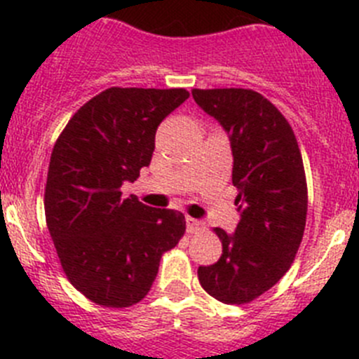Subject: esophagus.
Instances as JSON below:
<instances>
[{
  "label": "esophagus",
  "mask_w": 359,
  "mask_h": 359,
  "mask_svg": "<svg viewBox=\"0 0 359 359\" xmlns=\"http://www.w3.org/2000/svg\"><path fill=\"white\" fill-rule=\"evenodd\" d=\"M186 227H187V232H196V231H200V229H203V222L202 219H196V218H191V216H187Z\"/></svg>",
  "instance_id": "1"
}]
</instances>
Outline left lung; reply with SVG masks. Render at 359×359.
<instances>
[{
    "mask_svg": "<svg viewBox=\"0 0 359 359\" xmlns=\"http://www.w3.org/2000/svg\"><path fill=\"white\" fill-rule=\"evenodd\" d=\"M203 112L227 132L240 222L216 227L222 256L198 266L202 288L224 304H247L288 272L300 247L308 186L295 134L272 102L252 89H193Z\"/></svg>",
    "mask_w": 359,
    "mask_h": 359,
    "instance_id": "8db88e82",
    "label": "left lung"
}]
</instances>
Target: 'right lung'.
<instances>
[{
    "label": "right lung",
    "instance_id": "obj_1",
    "mask_svg": "<svg viewBox=\"0 0 359 359\" xmlns=\"http://www.w3.org/2000/svg\"><path fill=\"white\" fill-rule=\"evenodd\" d=\"M189 98L186 89L111 87L75 112L48 168L44 212L69 283L105 308L144 299L184 215L121 195L156 150V132Z\"/></svg>",
    "mask_w": 359,
    "mask_h": 359
}]
</instances>
